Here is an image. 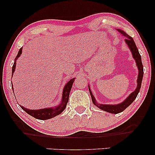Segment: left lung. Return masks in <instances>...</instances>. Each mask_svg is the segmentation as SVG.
Segmentation results:
<instances>
[{
    "label": "left lung",
    "instance_id": "1",
    "mask_svg": "<svg viewBox=\"0 0 155 155\" xmlns=\"http://www.w3.org/2000/svg\"><path fill=\"white\" fill-rule=\"evenodd\" d=\"M118 31L122 35H124L126 37V44H128V47L130 48V49L132 52L133 56V58H135V61H136L137 63V66L138 68V71H139V74H138V77H137V88L135 89V90L134 92L131 93V94L129 95V97L127 98L126 100L124 101H123L122 103L119 104H116V105H105V104H99L97 102V101L95 100L94 97L93 96L92 92H91L90 88L89 87V90H90V93L91 95V97H92V100L93 104L95 106H97V107H99V109H101L103 111L109 112V113H111V114H118L120 113V112L124 111L125 109H126L127 107H129L131 104H132L136 97L138 94V93L140 92V90L141 87V84H142V80H143V63H142V60H141V56L140 54V53L138 51V49H137L136 45H135V43L134 41V40L131 37H130L123 30H120V29H118Z\"/></svg>",
    "mask_w": 155,
    "mask_h": 155
}]
</instances>
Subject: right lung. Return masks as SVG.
<instances>
[{
	"instance_id": "obj_1",
	"label": "right lung",
	"mask_w": 155,
	"mask_h": 155,
	"mask_svg": "<svg viewBox=\"0 0 155 155\" xmlns=\"http://www.w3.org/2000/svg\"><path fill=\"white\" fill-rule=\"evenodd\" d=\"M22 48H20V49L19 50L18 54L17 55L15 58V61L17 60V58L20 56V54H22ZM15 61L14 64L12 65V75L13 74L15 69V65H16ZM73 82H74V78L73 79H71L66 84H65L63 92L62 101H61V104L58 106V107H54V108H46V109H43L40 110H29V109H25V108H24L23 107H21V108H22V109L24 110L26 113L28 114L29 115L31 116L34 118H37V119L47 120V119H49V118H54L55 116H58L60 114L62 113L63 110L65 109V107H66L67 103L68 101V99H69L70 92H71V90Z\"/></svg>"
}]
</instances>
